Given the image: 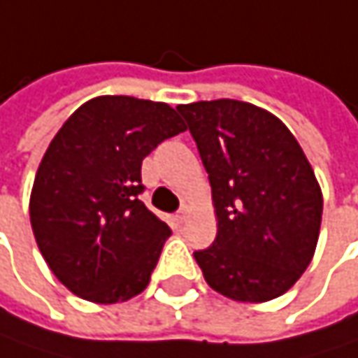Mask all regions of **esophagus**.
<instances>
[{
    "label": "esophagus",
    "instance_id": "1",
    "mask_svg": "<svg viewBox=\"0 0 358 358\" xmlns=\"http://www.w3.org/2000/svg\"><path fill=\"white\" fill-rule=\"evenodd\" d=\"M186 215H188V208H186V206H180V210L176 213V219H178V222L186 221Z\"/></svg>",
    "mask_w": 358,
    "mask_h": 358
}]
</instances>
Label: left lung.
Segmentation results:
<instances>
[{
    "mask_svg": "<svg viewBox=\"0 0 358 358\" xmlns=\"http://www.w3.org/2000/svg\"><path fill=\"white\" fill-rule=\"evenodd\" d=\"M217 210V239L194 251L206 284L237 302L285 294L312 262L322 192L292 131L233 99L178 105Z\"/></svg>",
    "mask_w": 358,
    "mask_h": 358,
    "instance_id": "left-lung-1",
    "label": "left lung"
}]
</instances>
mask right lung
<instances>
[{
	"label": "right lung",
	"instance_id": "1",
	"mask_svg": "<svg viewBox=\"0 0 358 358\" xmlns=\"http://www.w3.org/2000/svg\"><path fill=\"white\" fill-rule=\"evenodd\" d=\"M156 101L107 95L78 107L50 141L30 199L40 253L73 294L115 304L150 284L170 227L141 200V162L184 131Z\"/></svg>",
	"mask_w": 358,
	"mask_h": 358
}]
</instances>
